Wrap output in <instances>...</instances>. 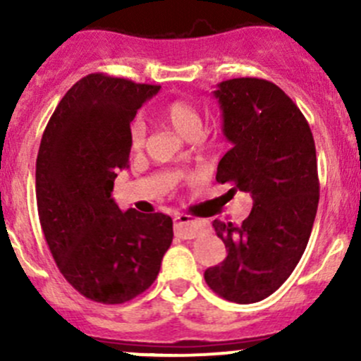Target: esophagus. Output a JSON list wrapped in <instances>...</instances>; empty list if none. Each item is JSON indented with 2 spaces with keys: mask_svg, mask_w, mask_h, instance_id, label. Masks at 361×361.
<instances>
[{
  "mask_svg": "<svg viewBox=\"0 0 361 361\" xmlns=\"http://www.w3.org/2000/svg\"><path fill=\"white\" fill-rule=\"evenodd\" d=\"M204 228H207V224L204 220H192L185 214H178L174 218V234L180 235L181 239H194Z\"/></svg>",
  "mask_w": 361,
  "mask_h": 361,
  "instance_id": "1",
  "label": "esophagus"
}]
</instances>
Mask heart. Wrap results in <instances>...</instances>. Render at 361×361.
<instances>
[{
	"mask_svg": "<svg viewBox=\"0 0 361 361\" xmlns=\"http://www.w3.org/2000/svg\"><path fill=\"white\" fill-rule=\"evenodd\" d=\"M160 116L174 127V130L185 137H194L201 129V113L192 103L185 99H174L160 108ZM147 136V127L143 120L136 118L129 126V147L133 152L141 150Z\"/></svg>",
	"mask_w": 361,
	"mask_h": 361,
	"instance_id": "heart-1",
	"label": "heart"
}]
</instances>
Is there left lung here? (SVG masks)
Listing matches in <instances>:
<instances>
[{
    "label": "left lung",
    "mask_w": 361,
    "mask_h": 361,
    "mask_svg": "<svg viewBox=\"0 0 361 361\" xmlns=\"http://www.w3.org/2000/svg\"><path fill=\"white\" fill-rule=\"evenodd\" d=\"M214 97L232 143L216 181L250 192L253 207L241 225L213 221L228 255L204 279L225 300L253 304L290 278L307 246L319 201L314 137L297 104L269 80H225Z\"/></svg>",
    "instance_id": "left-lung-1"
}]
</instances>
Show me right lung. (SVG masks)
Listing matches in <instances>:
<instances>
[{
  "label": "right lung",
  "instance_id": "add662e5",
  "mask_svg": "<svg viewBox=\"0 0 361 361\" xmlns=\"http://www.w3.org/2000/svg\"><path fill=\"white\" fill-rule=\"evenodd\" d=\"M159 85L90 73L64 94L36 157V204L61 274L80 295L123 304L157 279L173 243L162 213L120 211L111 199L129 162V126Z\"/></svg>",
  "mask_w": 361,
  "mask_h": 361
}]
</instances>
